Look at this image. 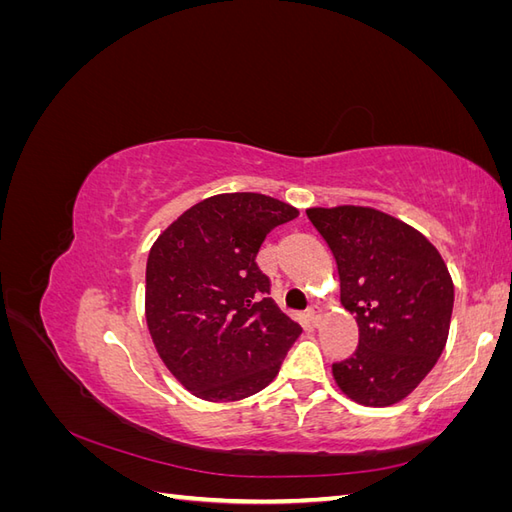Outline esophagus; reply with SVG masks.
Segmentation results:
<instances>
[{
  "mask_svg": "<svg viewBox=\"0 0 512 512\" xmlns=\"http://www.w3.org/2000/svg\"><path fill=\"white\" fill-rule=\"evenodd\" d=\"M320 316H322V314H320V309H318L316 305H312V307L307 309V320L312 322V327H318V324H320Z\"/></svg>",
  "mask_w": 512,
  "mask_h": 512,
  "instance_id": "obj_1",
  "label": "esophagus"
}]
</instances>
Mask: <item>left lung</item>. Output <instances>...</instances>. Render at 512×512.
Wrapping results in <instances>:
<instances>
[{
    "mask_svg": "<svg viewBox=\"0 0 512 512\" xmlns=\"http://www.w3.org/2000/svg\"><path fill=\"white\" fill-rule=\"evenodd\" d=\"M307 218L331 247L342 305L359 324V348L333 363V378L356 404L406 399L440 359L455 288L425 235L371 207H314Z\"/></svg>",
    "mask_w": 512,
    "mask_h": 512,
    "instance_id": "obj_1",
    "label": "left lung"
}]
</instances>
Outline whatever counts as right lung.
Instances as JSON below:
<instances>
[{
  "instance_id": "obj_1",
  "label": "right lung",
  "mask_w": 512,
  "mask_h": 512,
  "mask_svg": "<svg viewBox=\"0 0 512 512\" xmlns=\"http://www.w3.org/2000/svg\"><path fill=\"white\" fill-rule=\"evenodd\" d=\"M297 215L265 194H218L181 213L151 245L147 327L160 359L192 395L245 399L280 371L301 327L269 297L256 254L275 226Z\"/></svg>"
}]
</instances>
